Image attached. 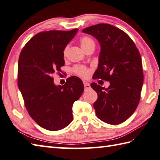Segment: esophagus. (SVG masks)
Returning a JSON list of instances; mask_svg holds the SVG:
<instances>
[{"label":"esophagus","instance_id":"1","mask_svg":"<svg viewBox=\"0 0 160 160\" xmlns=\"http://www.w3.org/2000/svg\"><path fill=\"white\" fill-rule=\"evenodd\" d=\"M83 84H84V86H85V89H88L90 88V85H89V84L88 82H84Z\"/></svg>","mask_w":160,"mask_h":160}]
</instances>
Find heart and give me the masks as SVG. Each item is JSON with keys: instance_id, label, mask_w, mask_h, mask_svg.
Wrapping results in <instances>:
<instances>
[{"instance_id": "heart-1", "label": "heart", "mask_w": 160, "mask_h": 160, "mask_svg": "<svg viewBox=\"0 0 160 160\" xmlns=\"http://www.w3.org/2000/svg\"><path fill=\"white\" fill-rule=\"evenodd\" d=\"M80 45L82 47V49L88 48L90 45H94V42L91 38L88 37V36H85L82 37V38L80 39ZM67 50V48L65 49V52ZM73 71L75 72V73H76L77 75H80L81 77H86L88 76V75L89 73V71L86 68L84 67V66H77L73 68Z\"/></svg>"}]
</instances>
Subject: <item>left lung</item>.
Instances as JSON below:
<instances>
[{"instance_id":"obj_1","label":"left lung","mask_w":160,"mask_h":160,"mask_svg":"<svg viewBox=\"0 0 160 160\" xmlns=\"http://www.w3.org/2000/svg\"><path fill=\"white\" fill-rule=\"evenodd\" d=\"M99 42L98 64L93 76L109 81L108 88L91 84L97 92L94 103L101 121L119 124L126 121L137 108L143 83L140 53L125 32L114 26L98 24L82 30Z\"/></svg>"}]
</instances>
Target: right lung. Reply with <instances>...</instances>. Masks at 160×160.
Listing matches in <instances>:
<instances>
[{
  "instance_id": "obj_1",
  "label": "right lung",
  "mask_w": 160,
  "mask_h": 160,
  "mask_svg": "<svg viewBox=\"0 0 160 160\" xmlns=\"http://www.w3.org/2000/svg\"><path fill=\"white\" fill-rule=\"evenodd\" d=\"M78 31L40 32L20 54L18 88L28 114L47 130L62 129L71 122L72 105L84 91L82 80L76 76L67 78L62 86L55 85L52 77L64 66L63 51Z\"/></svg>"
}]
</instances>
